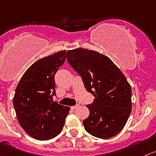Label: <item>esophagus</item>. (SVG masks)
<instances>
[{
	"label": "esophagus",
	"mask_w": 156,
	"mask_h": 156,
	"mask_svg": "<svg viewBox=\"0 0 156 156\" xmlns=\"http://www.w3.org/2000/svg\"><path fill=\"white\" fill-rule=\"evenodd\" d=\"M78 107H79V105H76L75 106H72V107H71V109H72V110H75V109L78 108Z\"/></svg>",
	"instance_id": "esophagus-1"
}]
</instances>
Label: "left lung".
I'll list each match as a JSON object with an SVG mask.
<instances>
[{"label":"left lung","mask_w":156,"mask_h":156,"mask_svg":"<svg viewBox=\"0 0 156 156\" xmlns=\"http://www.w3.org/2000/svg\"><path fill=\"white\" fill-rule=\"evenodd\" d=\"M66 56L87 91L94 96L92 104L87 105L85 130L99 139L119 134L132 111V89L125 75L110 58L94 51L76 48L68 51Z\"/></svg>","instance_id":"left-lung-1"}]
</instances>
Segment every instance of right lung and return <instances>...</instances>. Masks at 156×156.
Masks as SVG:
<instances>
[{"label":"right lung","instance_id":"obj_1","mask_svg":"<svg viewBox=\"0 0 156 156\" xmlns=\"http://www.w3.org/2000/svg\"><path fill=\"white\" fill-rule=\"evenodd\" d=\"M62 51L34 62L23 75L13 99L19 124L32 138L48 140L60 134L70 108L53 101L55 75L66 59Z\"/></svg>","mask_w":156,"mask_h":156}]
</instances>
